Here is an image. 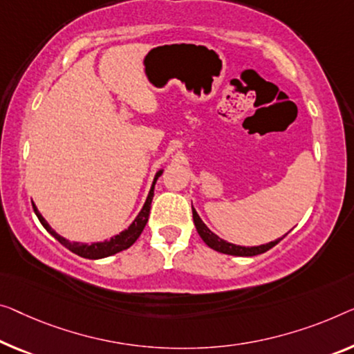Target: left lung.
Instances as JSON below:
<instances>
[{
    "label": "left lung",
    "instance_id": "obj_1",
    "mask_svg": "<svg viewBox=\"0 0 354 354\" xmlns=\"http://www.w3.org/2000/svg\"><path fill=\"white\" fill-rule=\"evenodd\" d=\"M192 218H194V224H195V229H197L198 235L202 236V240L207 243L211 250L218 251V252H223V254H229V256H241V257H251V256H257V254H262V252H266L273 248L275 245H278L281 239H277L270 241V243H266V245H259V246H240V245H234V243H229V241H225L223 239H219L218 235L214 234V232H211L207 224L203 223L202 219H200V216L195 208L192 207Z\"/></svg>",
    "mask_w": 354,
    "mask_h": 354
}]
</instances>
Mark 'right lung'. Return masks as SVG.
I'll use <instances>...</instances> for the list:
<instances>
[{"label":"right lung","instance_id":"obj_1","mask_svg":"<svg viewBox=\"0 0 354 354\" xmlns=\"http://www.w3.org/2000/svg\"><path fill=\"white\" fill-rule=\"evenodd\" d=\"M162 173H163V168H160V170L156 173L154 181H152V184H151L149 194H147L143 208L140 209V213L136 214V218L133 221H131V224L129 225V227L124 229L122 232H119V234L113 235L108 240H103V241H95V243H81V241H70L68 239H65V236L57 234V232L50 227L49 223H47L44 218H42V214L39 213V209L36 208L35 203H33V209H35L36 216H38V219H39V223L42 224V227L49 232V234L54 236L55 240H59L60 243L66 248V250H70L71 252H75V254L81 256V257H86V259H103V257L114 256V254H118V252L127 250V248H130L136 240H138V236L141 235V232H143L145 225L147 223V218H149L152 197H154V186H156L157 179H159Z\"/></svg>","mask_w":354,"mask_h":354}]
</instances>
